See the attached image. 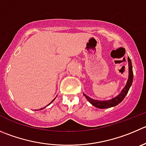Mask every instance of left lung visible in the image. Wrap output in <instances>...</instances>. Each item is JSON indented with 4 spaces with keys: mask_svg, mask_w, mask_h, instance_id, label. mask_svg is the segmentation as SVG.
Returning a JSON list of instances; mask_svg holds the SVG:
<instances>
[{
    "mask_svg": "<svg viewBox=\"0 0 146 146\" xmlns=\"http://www.w3.org/2000/svg\"><path fill=\"white\" fill-rule=\"evenodd\" d=\"M127 61H128V69H129V76H128V80H127V84H126L125 87L123 88V90H122L121 93H120V95H117V97H115V98L112 100H106V101H99V100H93L92 98H89L88 96L84 94L83 95L84 96H85V98H87V100L90 102L92 105H94L95 107L98 108H100V109H104V108H109L111 107H114L117 105L118 104H120L122 101L123 100V99L125 98V97L126 96V95L128 92V90L130 89V86H131L132 82H133V66H132V63L131 60L129 57H127Z\"/></svg>",
    "mask_w": 146,
    "mask_h": 146,
    "instance_id": "1",
    "label": "left lung"
}]
</instances>
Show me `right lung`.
I'll return each mask as SVG.
<instances>
[{
    "label": "right lung",
    "instance_id": "1",
    "mask_svg": "<svg viewBox=\"0 0 146 146\" xmlns=\"http://www.w3.org/2000/svg\"><path fill=\"white\" fill-rule=\"evenodd\" d=\"M54 100H52V101H51V102H53V101ZM50 104H51V103H50ZM43 109V108H41V109H40V110H42Z\"/></svg>",
    "mask_w": 146,
    "mask_h": 146
}]
</instances>
